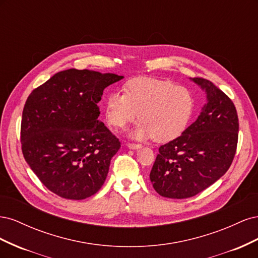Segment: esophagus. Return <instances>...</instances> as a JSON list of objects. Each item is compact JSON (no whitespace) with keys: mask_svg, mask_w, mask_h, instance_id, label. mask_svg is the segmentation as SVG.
<instances>
[{"mask_svg":"<svg viewBox=\"0 0 258 258\" xmlns=\"http://www.w3.org/2000/svg\"><path fill=\"white\" fill-rule=\"evenodd\" d=\"M127 146L130 148V150H139V148L142 147L141 144H137V143H128Z\"/></svg>","mask_w":258,"mask_h":258,"instance_id":"esophagus-1","label":"esophagus"}]
</instances>
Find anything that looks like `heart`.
Segmentation results:
<instances>
[{
    "label": "heart",
    "instance_id": "1",
    "mask_svg": "<svg viewBox=\"0 0 258 258\" xmlns=\"http://www.w3.org/2000/svg\"><path fill=\"white\" fill-rule=\"evenodd\" d=\"M196 107L192 92L165 80L137 77L124 85V91L114 90L105 101L106 118L112 126L123 128L135 121L140 112L141 122L131 137L171 141L188 126Z\"/></svg>",
    "mask_w": 258,
    "mask_h": 258
}]
</instances>
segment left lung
I'll list each match as a JSON object with an SVG mask.
<instances>
[{
  "label": "left lung",
  "mask_w": 258,
  "mask_h": 258,
  "mask_svg": "<svg viewBox=\"0 0 258 258\" xmlns=\"http://www.w3.org/2000/svg\"><path fill=\"white\" fill-rule=\"evenodd\" d=\"M192 82L206 90L208 102L183 134L159 147L150 173L160 196H196L222 177L236 155L239 119L230 98L206 79Z\"/></svg>",
  "instance_id": "1"
}]
</instances>
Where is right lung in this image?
<instances>
[{"mask_svg":"<svg viewBox=\"0 0 258 258\" xmlns=\"http://www.w3.org/2000/svg\"><path fill=\"white\" fill-rule=\"evenodd\" d=\"M123 76L69 69L28 97L22 111L23 157L59 197L82 200L102 187L119 140L98 119L103 90Z\"/></svg>","mask_w":258,"mask_h":258,"instance_id":"1","label":"right lung"}]
</instances>
